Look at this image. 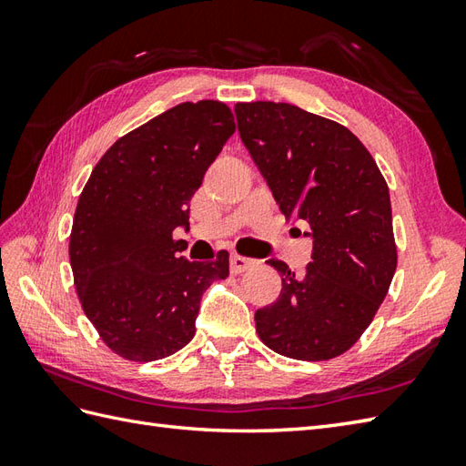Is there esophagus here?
<instances>
[{"instance_id": "esophagus-1", "label": "esophagus", "mask_w": 466, "mask_h": 466, "mask_svg": "<svg viewBox=\"0 0 466 466\" xmlns=\"http://www.w3.org/2000/svg\"><path fill=\"white\" fill-rule=\"evenodd\" d=\"M252 266H256V260L246 258V256H240V254H232V258H230V270H232L234 274H240V272H244V270H248V268H252Z\"/></svg>"}]
</instances>
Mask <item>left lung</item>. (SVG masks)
<instances>
[{"mask_svg":"<svg viewBox=\"0 0 466 466\" xmlns=\"http://www.w3.org/2000/svg\"><path fill=\"white\" fill-rule=\"evenodd\" d=\"M244 146L286 218L310 226L312 262L256 310L260 340L296 360H330L369 329L397 270L389 186L349 127L282 102L236 104Z\"/></svg>","mask_w":466,"mask_h":466,"instance_id":"1","label":"left lung"}]
</instances>
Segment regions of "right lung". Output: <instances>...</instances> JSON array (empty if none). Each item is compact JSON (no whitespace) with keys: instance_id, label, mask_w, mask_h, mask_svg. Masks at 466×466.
Listing matches in <instances>:
<instances>
[{"instance_id":"add662e5","label":"right lung","mask_w":466,"mask_h":466,"mask_svg":"<svg viewBox=\"0 0 466 466\" xmlns=\"http://www.w3.org/2000/svg\"><path fill=\"white\" fill-rule=\"evenodd\" d=\"M236 130L216 100L177 104L122 136L77 200L69 264L77 299L110 350L152 362L194 339L202 294L230 272L177 254L172 232L190 226V200Z\"/></svg>"}]
</instances>
